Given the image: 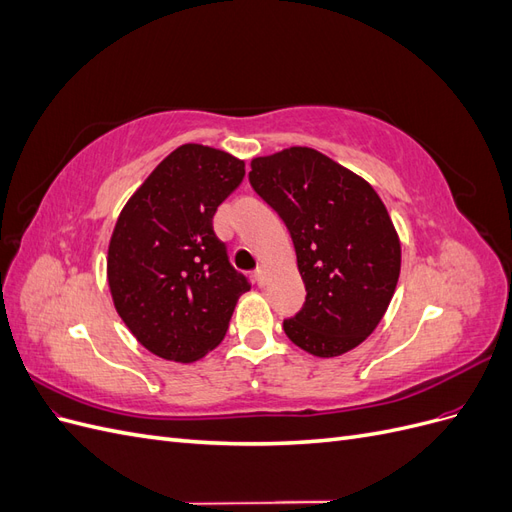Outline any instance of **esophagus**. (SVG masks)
<instances>
[{
    "instance_id": "34e87169",
    "label": "esophagus",
    "mask_w": 512,
    "mask_h": 512,
    "mask_svg": "<svg viewBox=\"0 0 512 512\" xmlns=\"http://www.w3.org/2000/svg\"><path fill=\"white\" fill-rule=\"evenodd\" d=\"M256 282H258L260 288L267 284V269H265V267H258V269H256Z\"/></svg>"
}]
</instances>
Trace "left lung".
Instances as JSON below:
<instances>
[{"mask_svg": "<svg viewBox=\"0 0 512 512\" xmlns=\"http://www.w3.org/2000/svg\"><path fill=\"white\" fill-rule=\"evenodd\" d=\"M250 183L290 230L307 290L284 331L301 350L331 359L374 333L401 269L391 215L371 185L309 147L252 160Z\"/></svg>", "mask_w": 512, "mask_h": 512, "instance_id": "left-lung-1", "label": "left lung"}]
</instances>
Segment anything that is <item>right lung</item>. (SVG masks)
Returning <instances> with one entry per match:
<instances>
[{"instance_id":"obj_1","label":"right lung","mask_w":512,"mask_h":512,"mask_svg":"<svg viewBox=\"0 0 512 512\" xmlns=\"http://www.w3.org/2000/svg\"><path fill=\"white\" fill-rule=\"evenodd\" d=\"M243 177L245 162L230 153L181 145L119 213L108 243V288L130 333L160 359H203L250 290L213 232L215 211Z\"/></svg>"}]
</instances>
